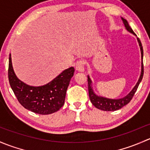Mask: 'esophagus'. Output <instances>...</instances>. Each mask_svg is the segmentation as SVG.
Listing matches in <instances>:
<instances>
[{
	"mask_svg": "<svg viewBox=\"0 0 150 150\" xmlns=\"http://www.w3.org/2000/svg\"><path fill=\"white\" fill-rule=\"evenodd\" d=\"M84 65H85V61L84 60H79V61H76V63L75 64L76 69L80 72H84Z\"/></svg>",
	"mask_w": 150,
	"mask_h": 150,
	"instance_id": "esophagus-1",
	"label": "esophagus"
}]
</instances>
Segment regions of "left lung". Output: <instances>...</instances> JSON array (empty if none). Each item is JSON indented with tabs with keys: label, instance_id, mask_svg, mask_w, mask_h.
<instances>
[{
	"label": "left lung",
	"instance_id": "1",
	"mask_svg": "<svg viewBox=\"0 0 150 150\" xmlns=\"http://www.w3.org/2000/svg\"><path fill=\"white\" fill-rule=\"evenodd\" d=\"M122 21H123V24H124V27L126 28V30L128 31L130 33L133 34L134 35L137 36L136 34L134 33V31L132 30V29L131 28L130 26H129V23L126 21L125 18L121 17ZM137 41L139 42V45L140 47V50H141V55H142V67H141V74H140L139 79L138 81L136 84V85L134 86V88L132 89L130 92L126 96L123 97V98L120 99H110L105 98L103 96H99L97 95L95 93L93 90V87H92V81L91 80L89 76H87L88 77V88H89V99H90L91 103H92L94 106L97 108L101 110L104 111H115L118 110L122 108L123 106H125L126 105H127L129 102L131 101L133 97H134V94H135L136 91H137V88H138L140 82H141L142 79L143 78V75H144V66H143V48L142 45V43L140 40L138 38H137Z\"/></svg>",
	"mask_w": 150,
	"mask_h": 150
}]
</instances>
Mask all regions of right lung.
I'll list each match as a JSON object with an SVG mask.
<instances>
[{
    "mask_svg": "<svg viewBox=\"0 0 150 150\" xmlns=\"http://www.w3.org/2000/svg\"><path fill=\"white\" fill-rule=\"evenodd\" d=\"M9 55L8 80L18 101L26 109L41 115L57 112L64 105L66 90L74 76V68L70 67L61 72L54 79L42 86H34L18 79Z\"/></svg>",
    "mask_w": 150,
    "mask_h": 150,
    "instance_id": "right-lung-1",
    "label": "right lung"
}]
</instances>
